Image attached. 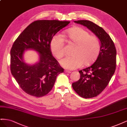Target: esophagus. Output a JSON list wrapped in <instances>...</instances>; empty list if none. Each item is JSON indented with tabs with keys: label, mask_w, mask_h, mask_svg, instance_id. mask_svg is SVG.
<instances>
[{
	"label": "esophagus",
	"mask_w": 127,
	"mask_h": 127,
	"mask_svg": "<svg viewBox=\"0 0 127 127\" xmlns=\"http://www.w3.org/2000/svg\"><path fill=\"white\" fill-rule=\"evenodd\" d=\"M64 72L66 73H71L70 71H69V70H65Z\"/></svg>",
	"instance_id": "34e87169"
}]
</instances>
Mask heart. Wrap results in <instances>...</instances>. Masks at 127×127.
I'll return each instance as SVG.
<instances>
[{"instance_id":"1","label":"heart","mask_w":127,"mask_h":127,"mask_svg":"<svg viewBox=\"0 0 127 127\" xmlns=\"http://www.w3.org/2000/svg\"><path fill=\"white\" fill-rule=\"evenodd\" d=\"M64 35L70 43L76 44L71 52L60 61V64L69 69H75L91 64L96 58L100 50V43L97 37L90 35L87 31L80 28L68 30ZM51 50L55 57L60 59L64 54V41L63 36L57 34L53 37L50 43Z\"/></svg>"}]
</instances>
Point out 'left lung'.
Wrapping results in <instances>:
<instances>
[{"label": "left lung", "instance_id": "obj_1", "mask_svg": "<svg viewBox=\"0 0 127 127\" xmlns=\"http://www.w3.org/2000/svg\"><path fill=\"white\" fill-rule=\"evenodd\" d=\"M74 22L86 27L100 41V50L96 60L90 67L79 70V79L72 84L73 89L80 96L94 97L104 90L116 70V49L110 35L101 27L87 20Z\"/></svg>", "mask_w": 127, "mask_h": 127}]
</instances>
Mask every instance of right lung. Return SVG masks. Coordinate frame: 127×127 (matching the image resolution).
<instances>
[{
	"instance_id": "right-lung-1",
	"label": "right lung",
	"mask_w": 127,
	"mask_h": 127,
	"mask_svg": "<svg viewBox=\"0 0 127 127\" xmlns=\"http://www.w3.org/2000/svg\"><path fill=\"white\" fill-rule=\"evenodd\" d=\"M69 21L38 20L32 22L15 40L10 50V71L25 93L40 97L47 95L54 85L57 76L64 72L53 57L50 43ZM27 49L36 51L39 60L33 65L26 64L24 54Z\"/></svg>"
}]
</instances>
